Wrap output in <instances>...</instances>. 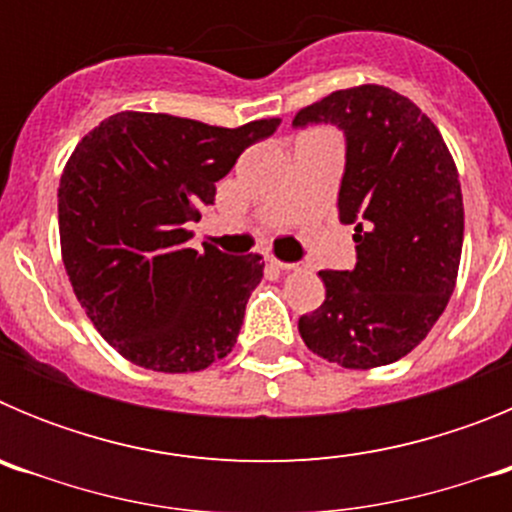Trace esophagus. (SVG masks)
<instances>
[{"label":"esophagus","instance_id":"1","mask_svg":"<svg viewBox=\"0 0 512 512\" xmlns=\"http://www.w3.org/2000/svg\"><path fill=\"white\" fill-rule=\"evenodd\" d=\"M271 264L277 266V269H282V271H297V269H300V264H292V261H279V259H271Z\"/></svg>","mask_w":512,"mask_h":512}]
</instances>
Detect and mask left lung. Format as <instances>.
I'll return each mask as SVG.
<instances>
[{"label": "left lung", "instance_id": "obj_1", "mask_svg": "<svg viewBox=\"0 0 512 512\" xmlns=\"http://www.w3.org/2000/svg\"><path fill=\"white\" fill-rule=\"evenodd\" d=\"M333 122L346 133L338 192L356 223L354 271H320L325 300L297 328L312 354L374 369L423 341L456 287L464 202L454 156L433 120L390 87L338 89L302 107L292 125Z\"/></svg>", "mask_w": 512, "mask_h": 512}]
</instances>
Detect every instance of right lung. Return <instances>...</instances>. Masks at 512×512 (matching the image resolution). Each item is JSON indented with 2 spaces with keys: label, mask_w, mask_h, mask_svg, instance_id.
I'll use <instances>...</instances> for the list:
<instances>
[{
  "label": "right lung",
  "mask_w": 512,
  "mask_h": 512,
  "mask_svg": "<svg viewBox=\"0 0 512 512\" xmlns=\"http://www.w3.org/2000/svg\"><path fill=\"white\" fill-rule=\"evenodd\" d=\"M264 117L217 128L164 112H117L76 143L58 187L61 256L99 336L143 369L187 374L233 351L261 256L189 248L215 182L256 140Z\"/></svg>",
  "instance_id": "right-lung-1"
}]
</instances>
